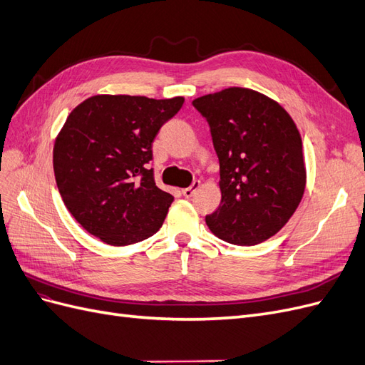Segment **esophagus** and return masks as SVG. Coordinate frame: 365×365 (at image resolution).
<instances>
[{"label": "esophagus", "mask_w": 365, "mask_h": 365, "mask_svg": "<svg viewBox=\"0 0 365 365\" xmlns=\"http://www.w3.org/2000/svg\"><path fill=\"white\" fill-rule=\"evenodd\" d=\"M200 187H201V182H200V181H193V184H192L190 187H187V189H182L181 193H182L185 197H192L196 190H200Z\"/></svg>", "instance_id": "obj_1"}]
</instances>
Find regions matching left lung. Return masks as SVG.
Listing matches in <instances>:
<instances>
[{"label": "left lung", "instance_id": "obj_1", "mask_svg": "<svg viewBox=\"0 0 365 365\" xmlns=\"http://www.w3.org/2000/svg\"><path fill=\"white\" fill-rule=\"evenodd\" d=\"M193 106L208 121L219 158L222 200L205 222L230 244H260L279 233L303 197L300 132L280 103L250 88L230 86Z\"/></svg>", "mask_w": 365, "mask_h": 365}]
</instances>
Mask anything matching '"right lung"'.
I'll return each mask as SVG.
<instances>
[{"label": "right lung", "instance_id": "right-lung-1", "mask_svg": "<svg viewBox=\"0 0 365 365\" xmlns=\"http://www.w3.org/2000/svg\"><path fill=\"white\" fill-rule=\"evenodd\" d=\"M184 97L97 94L77 105L54 140V178L88 233L125 247L155 235L173 196L153 180L152 143Z\"/></svg>", "mask_w": 365, "mask_h": 365}]
</instances>
